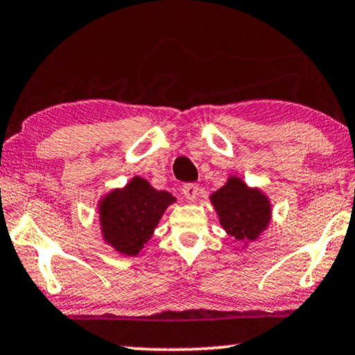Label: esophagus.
<instances>
[{"label":"esophagus","instance_id":"obj_1","mask_svg":"<svg viewBox=\"0 0 355 355\" xmlns=\"http://www.w3.org/2000/svg\"><path fill=\"white\" fill-rule=\"evenodd\" d=\"M182 191H183L184 198L189 199V200H193V199H196V196H198L199 187L196 183H187V184H183Z\"/></svg>","mask_w":355,"mask_h":355}]
</instances>
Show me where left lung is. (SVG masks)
Here are the masks:
<instances>
[{"mask_svg":"<svg viewBox=\"0 0 355 355\" xmlns=\"http://www.w3.org/2000/svg\"><path fill=\"white\" fill-rule=\"evenodd\" d=\"M220 223L230 236L241 242H253L268 228L271 204L260 189L248 188L237 177L210 196Z\"/></svg>","mask_w":355,"mask_h":355,"instance_id":"left-lung-1","label":"left lung"}]
</instances>
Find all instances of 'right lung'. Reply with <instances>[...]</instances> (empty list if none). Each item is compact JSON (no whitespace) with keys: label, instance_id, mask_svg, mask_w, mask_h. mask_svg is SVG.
<instances>
[{"label":"right lung","instance_id":"obj_1","mask_svg":"<svg viewBox=\"0 0 355 355\" xmlns=\"http://www.w3.org/2000/svg\"><path fill=\"white\" fill-rule=\"evenodd\" d=\"M175 198L157 191L145 178L134 177L123 189L100 200V226L105 242L125 257H135L151 239L161 216Z\"/></svg>","mask_w":355,"mask_h":355}]
</instances>
